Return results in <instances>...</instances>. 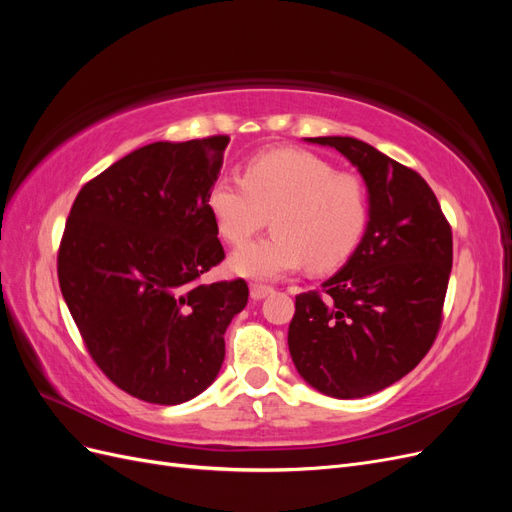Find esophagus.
Listing matches in <instances>:
<instances>
[{"label":"esophagus","instance_id":"1","mask_svg":"<svg viewBox=\"0 0 512 512\" xmlns=\"http://www.w3.org/2000/svg\"><path fill=\"white\" fill-rule=\"evenodd\" d=\"M271 292H273V288H271V286H265V284H252V286H250V294H252L254 301H260V299L269 297Z\"/></svg>","mask_w":512,"mask_h":512}]
</instances>
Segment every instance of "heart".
Listing matches in <instances>:
<instances>
[{"label":"heart","mask_w":512,"mask_h":512,"mask_svg":"<svg viewBox=\"0 0 512 512\" xmlns=\"http://www.w3.org/2000/svg\"><path fill=\"white\" fill-rule=\"evenodd\" d=\"M209 211L230 245H245L267 224L273 235L230 258V269L273 280L307 265L329 273L354 254L369 222L365 183L301 149H273L252 158L241 177H218Z\"/></svg>","instance_id":"1"}]
</instances>
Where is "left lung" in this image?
Wrapping results in <instances>:
<instances>
[{
	"label": "left lung",
	"instance_id": "obj_1",
	"mask_svg": "<svg viewBox=\"0 0 512 512\" xmlns=\"http://www.w3.org/2000/svg\"><path fill=\"white\" fill-rule=\"evenodd\" d=\"M359 170L369 198L365 235L346 265L297 297L288 348L316 391L356 399L404 378L442 322L453 235L416 170L352 136H318Z\"/></svg>",
	"mask_w": 512,
	"mask_h": 512
}]
</instances>
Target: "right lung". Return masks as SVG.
<instances>
[{
	"mask_svg": "<svg viewBox=\"0 0 512 512\" xmlns=\"http://www.w3.org/2000/svg\"><path fill=\"white\" fill-rule=\"evenodd\" d=\"M228 136L151 143L85 183L57 256L59 288L91 359L121 391L177 406L224 363L245 280L205 284L224 260L209 190Z\"/></svg>",
	"mask_w": 512,
	"mask_h": 512,
	"instance_id": "add662e5",
	"label": "right lung"
}]
</instances>
